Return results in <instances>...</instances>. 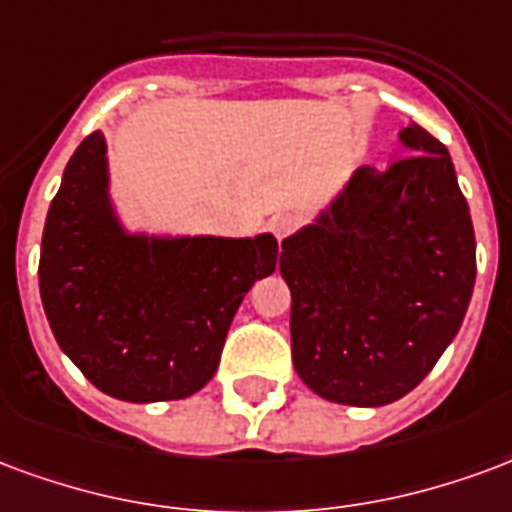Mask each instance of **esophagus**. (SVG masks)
<instances>
[{
    "mask_svg": "<svg viewBox=\"0 0 512 512\" xmlns=\"http://www.w3.org/2000/svg\"><path fill=\"white\" fill-rule=\"evenodd\" d=\"M270 229L272 234H275V240L283 242L294 229H297V218H294V215H278V218H272Z\"/></svg>",
    "mask_w": 512,
    "mask_h": 512,
    "instance_id": "obj_1",
    "label": "esophagus"
}]
</instances>
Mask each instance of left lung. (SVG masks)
Listing matches in <instances>:
<instances>
[{"label": "left lung", "instance_id": "left-lung-1", "mask_svg": "<svg viewBox=\"0 0 512 512\" xmlns=\"http://www.w3.org/2000/svg\"><path fill=\"white\" fill-rule=\"evenodd\" d=\"M406 158L363 166L283 240L294 371L333 404L384 406L423 382L464 322L475 229L445 144L409 125Z\"/></svg>", "mask_w": 512, "mask_h": 512}]
</instances>
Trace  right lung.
Listing matches in <instances>:
<instances>
[{
    "label": "right lung",
    "instance_id": "1",
    "mask_svg": "<svg viewBox=\"0 0 512 512\" xmlns=\"http://www.w3.org/2000/svg\"><path fill=\"white\" fill-rule=\"evenodd\" d=\"M106 136L67 160L40 245V297L59 349L100 393L155 404L199 393L231 319L278 264V240L133 231L111 199Z\"/></svg>",
    "mask_w": 512,
    "mask_h": 512
}]
</instances>
